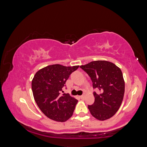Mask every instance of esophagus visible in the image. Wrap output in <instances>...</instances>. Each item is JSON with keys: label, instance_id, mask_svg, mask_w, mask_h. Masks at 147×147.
<instances>
[{"label": "esophagus", "instance_id": "esophagus-1", "mask_svg": "<svg viewBox=\"0 0 147 147\" xmlns=\"http://www.w3.org/2000/svg\"><path fill=\"white\" fill-rule=\"evenodd\" d=\"M80 98H81V99H83V98H84V96H83V95H82V96H80Z\"/></svg>", "mask_w": 147, "mask_h": 147}]
</instances>
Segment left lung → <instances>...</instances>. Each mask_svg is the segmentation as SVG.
<instances>
[{"instance_id": "1", "label": "left lung", "mask_w": 147, "mask_h": 147, "mask_svg": "<svg viewBox=\"0 0 147 147\" xmlns=\"http://www.w3.org/2000/svg\"><path fill=\"white\" fill-rule=\"evenodd\" d=\"M90 77L94 92L92 105H88L90 113L99 120L113 117L122 104L125 91V83L121 70L116 65L105 60H96L80 66Z\"/></svg>"}]
</instances>
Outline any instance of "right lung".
I'll use <instances>...</instances> for the list:
<instances>
[{"label": "right lung", "mask_w": 147, "mask_h": 147, "mask_svg": "<svg viewBox=\"0 0 147 147\" xmlns=\"http://www.w3.org/2000/svg\"><path fill=\"white\" fill-rule=\"evenodd\" d=\"M79 65H48L39 70L32 81L33 96L40 110L49 119L65 122L73 115L78 100L64 93L63 88L70 74Z\"/></svg>", "instance_id": "right-lung-1"}]
</instances>
